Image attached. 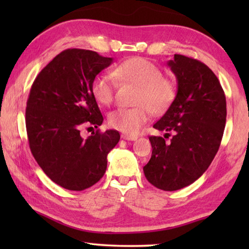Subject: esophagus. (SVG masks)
<instances>
[{"label": "esophagus", "instance_id": "1", "mask_svg": "<svg viewBox=\"0 0 249 249\" xmlns=\"http://www.w3.org/2000/svg\"><path fill=\"white\" fill-rule=\"evenodd\" d=\"M122 138L125 141H136L137 136H133V135H127V134H122Z\"/></svg>", "mask_w": 249, "mask_h": 249}]
</instances>
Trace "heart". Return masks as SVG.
Instances as JSON below:
<instances>
[{
	"label": "heart",
	"mask_w": 249,
	"mask_h": 249,
	"mask_svg": "<svg viewBox=\"0 0 249 249\" xmlns=\"http://www.w3.org/2000/svg\"><path fill=\"white\" fill-rule=\"evenodd\" d=\"M138 86L134 107H119L108 114L111 127L135 136L154 114L163 113L176 98V83L162 75L158 66L145 58L134 57L117 65L111 72H101L91 82V92L99 103L108 105L114 98L115 78Z\"/></svg>",
	"instance_id": "obj_1"
}]
</instances>
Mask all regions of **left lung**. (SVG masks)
Segmentation results:
<instances>
[{
  "instance_id": "1",
  "label": "left lung",
  "mask_w": 249,
  "mask_h": 249,
  "mask_svg": "<svg viewBox=\"0 0 249 249\" xmlns=\"http://www.w3.org/2000/svg\"><path fill=\"white\" fill-rule=\"evenodd\" d=\"M168 66L178 90L154 125L166 134L149 137L153 153L142 169L156 188L176 191L199 179L215 157L225 128L226 99L216 75L203 62L175 54ZM170 132L174 135L166 142Z\"/></svg>"
}]
</instances>
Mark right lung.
Segmentation results:
<instances>
[{
	"label": "right lung",
	"mask_w": 249,
	"mask_h": 249,
	"mask_svg": "<svg viewBox=\"0 0 249 249\" xmlns=\"http://www.w3.org/2000/svg\"><path fill=\"white\" fill-rule=\"evenodd\" d=\"M112 61L92 50H64L40 71L29 92V148L45 174L67 190L82 191L98 182L107 154L120 141L114 129H98L87 140L80 135L83 126L103 123L91 82Z\"/></svg>",
	"instance_id": "add662e5"
}]
</instances>
